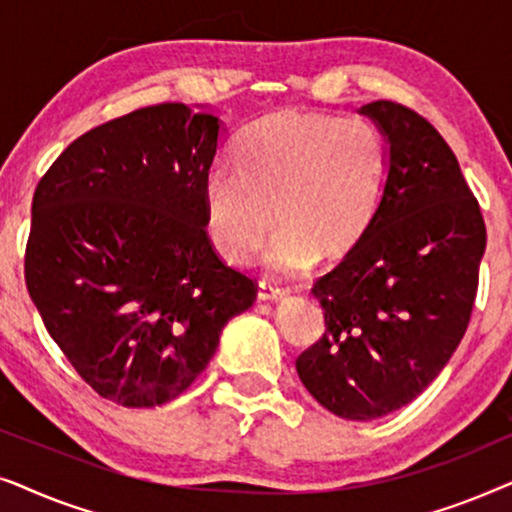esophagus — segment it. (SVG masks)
Wrapping results in <instances>:
<instances>
[{
	"instance_id": "1",
	"label": "esophagus",
	"mask_w": 512,
	"mask_h": 512,
	"mask_svg": "<svg viewBox=\"0 0 512 512\" xmlns=\"http://www.w3.org/2000/svg\"><path fill=\"white\" fill-rule=\"evenodd\" d=\"M286 296V289L277 286L272 279H261L258 282V300H282Z\"/></svg>"
}]
</instances>
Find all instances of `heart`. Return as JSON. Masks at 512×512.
I'll return each instance as SVG.
<instances>
[{
    "label": "heart",
    "mask_w": 512,
    "mask_h": 512,
    "mask_svg": "<svg viewBox=\"0 0 512 512\" xmlns=\"http://www.w3.org/2000/svg\"><path fill=\"white\" fill-rule=\"evenodd\" d=\"M235 165L209 167L202 181L216 254L247 265L275 221L268 263L298 272L312 256L338 261L366 235L387 186L389 151L366 116L282 109L244 132Z\"/></svg>",
    "instance_id": "1"
}]
</instances>
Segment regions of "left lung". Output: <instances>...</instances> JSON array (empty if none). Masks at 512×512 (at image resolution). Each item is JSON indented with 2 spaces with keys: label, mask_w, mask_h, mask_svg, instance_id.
Returning <instances> with one entry per match:
<instances>
[{
  "label": "left lung",
  "mask_w": 512,
  "mask_h": 512,
  "mask_svg": "<svg viewBox=\"0 0 512 512\" xmlns=\"http://www.w3.org/2000/svg\"><path fill=\"white\" fill-rule=\"evenodd\" d=\"M389 142L387 186L359 244L312 293L326 331L296 359L333 415L366 422L422 394L464 338L487 228L440 132L391 100L361 107Z\"/></svg>",
  "instance_id": "8db88e82"
}]
</instances>
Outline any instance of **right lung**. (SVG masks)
Masks as SVG:
<instances>
[{
	"mask_svg": "<svg viewBox=\"0 0 512 512\" xmlns=\"http://www.w3.org/2000/svg\"><path fill=\"white\" fill-rule=\"evenodd\" d=\"M219 137L209 111L135 109L74 139L34 191L27 291L81 380L123 408L184 394L256 300L205 228Z\"/></svg>",
	"mask_w": 512,
	"mask_h": 512,
	"instance_id": "add662e5",
	"label": "right lung"
}]
</instances>
